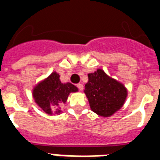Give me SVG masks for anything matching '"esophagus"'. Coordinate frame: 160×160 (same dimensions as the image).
Masks as SVG:
<instances>
[{"label":"esophagus","mask_w":160,"mask_h":160,"mask_svg":"<svg viewBox=\"0 0 160 160\" xmlns=\"http://www.w3.org/2000/svg\"><path fill=\"white\" fill-rule=\"evenodd\" d=\"M76 86H77V88L80 90H83V89H84V86H83L82 84H80V83H79V84H76Z\"/></svg>","instance_id":"obj_1"}]
</instances>
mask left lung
<instances>
[{"instance_id":"8db88e82","label":"left lung","mask_w":160,"mask_h":160,"mask_svg":"<svg viewBox=\"0 0 160 160\" xmlns=\"http://www.w3.org/2000/svg\"><path fill=\"white\" fill-rule=\"evenodd\" d=\"M88 77L84 92L93 112L110 117L122 107L127 95L122 84L109 77L101 69L89 74Z\"/></svg>"}]
</instances>
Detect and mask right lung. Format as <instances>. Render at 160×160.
<instances>
[{
	"label": "right lung",
	"mask_w": 160,
	"mask_h": 160,
	"mask_svg": "<svg viewBox=\"0 0 160 160\" xmlns=\"http://www.w3.org/2000/svg\"><path fill=\"white\" fill-rule=\"evenodd\" d=\"M77 91V87L69 82L62 84L59 75L52 72L35 86L33 96L36 103L46 113L59 114L62 112L61 107L67 102L70 93Z\"/></svg>",
	"instance_id": "obj_1"
}]
</instances>
